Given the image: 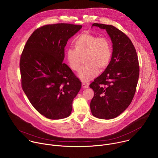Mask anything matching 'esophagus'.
<instances>
[{
	"label": "esophagus",
	"instance_id": "1",
	"mask_svg": "<svg viewBox=\"0 0 158 158\" xmlns=\"http://www.w3.org/2000/svg\"><path fill=\"white\" fill-rule=\"evenodd\" d=\"M82 87L83 88H87L88 87V86H89V84L88 83H85V82H82Z\"/></svg>",
	"mask_w": 158,
	"mask_h": 158
}]
</instances>
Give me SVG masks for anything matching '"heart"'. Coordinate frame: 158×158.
Listing matches in <instances>:
<instances>
[{"label":"heart","instance_id":"heart-1","mask_svg":"<svg viewBox=\"0 0 158 158\" xmlns=\"http://www.w3.org/2000/svg\"><path fill=\"white\" fill-rule=\"evenodd\" d=\"M74 48L66 50L65 57L70 68L77 71L84 57L85 64L78 76L83 81H89L109 66L112 56V48L109 39L90 33H83L74 41Z\"/></svg>","mask_w":158,"mask_h":158}]
</instances>
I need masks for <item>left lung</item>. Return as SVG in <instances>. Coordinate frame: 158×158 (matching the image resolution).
Here are the masks:
<instances>
[{"instance_id": "left-lung-1", "label": "left lung", "mask_w": 158, "mask_h": 158, "mask_svg": "<svg viewBox=\"0 0 158 158\" xmlns=\"http://www.w3.org/2000/svg\"><path fill=\"white\" fill-rule=\"evenodd\" d=\"M106 29L112 42V56L104 72L89 85L94 95L90 104L92 114L98 118L118 117L131 103L139 76L138 57L130 39L112 25L94 23Z\"/></svg>"}]
</instances>
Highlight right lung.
<instances>
[{
  "mask_svg": "<svg viewBox=\"0 0 158 158\" xmlns=\"http://www.w3.org/2000/svg\"><path fill=\"white\" fill-rule=\"evenodd\" d=\"M81 25L43 26L28 39L20 59L21 85L33 107L50 119L68 117L81 82L63 63L64 48Z\"/></svg>",
  "mask_w": 158,
  "mask_h": 158,
  "instance_id": "obj_1",
  "label": "right lung"
}]
</instances>
